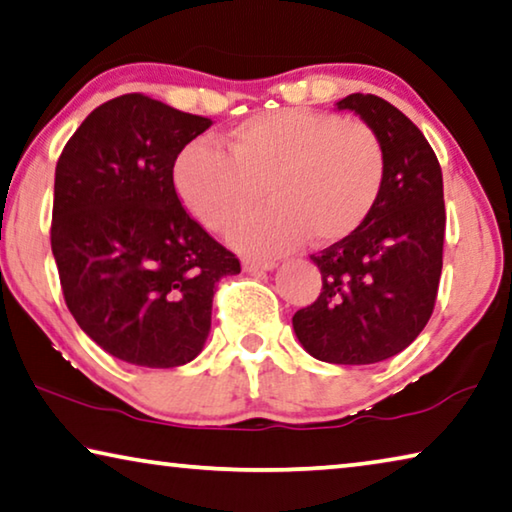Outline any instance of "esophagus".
I'll list each match as a JSON object with an SVG mask.
<instances>
[{
	"instance_id": "1",
	"label": "esophagus",
	"mask_w": 512,
	"mask_h": 512,
	"mask_svg": "<svg viewBox=\"0 0 512 512\" xmlns=\"http://www.w3.org/2000/svg\"><path fill=\"white\" fill-rule=\"evenodd\" d=\"M243 271L248 273H255V271H273L275 269V262L273 259H257V257H246L241 262Z\"/></svg>"
}]
</instances>
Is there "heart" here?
Returning a JSON list of instances; mask_svg holds the SVG:
<instances>
[{
	"label": "heart",
	"instance_id": "obj_1",
	"mask_svg": "<svg viewBox=\"0 0 512 512\" xmlns=\"http://www.w3.org/2000/svg\"><path fill=\"white\" fill-rule=\"evenodd\" d=\"M175 189L191 216L225 230L264 196L262 212L230 227L227 239L246 253L278 255L307 234L314 243L344 241L376 207L385 152L358 120L314 109L255 113L223 136V152L196 141L175 161Z\"/></svg>",
	"mask_w": 512,
	"mask_h": 512
}]
</instances>
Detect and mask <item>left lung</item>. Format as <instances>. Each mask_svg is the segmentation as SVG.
<instances>
[{
  "mask_svg": "<svg viewBox=\"0 0 512 512\" xmlns=\"http://www.w3.org/2000/svg\"><path fill=\"white\" fill-rule=\"evenodd\" d=\"M376 132L385 180L358 232L312 255L323 289L294 314V332L312 358L373 364L401 353L431 319L442 275V170L426 136L378 95L339 100Z\"/></svg>",
  "mask_w": 512,
  "mask_h": 512,
  "instance_id": "obj_1",
  "label": "left lung"
}]
</instances>
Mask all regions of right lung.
Masks as SVG:
<instances>
[{
    "instance_id": "add662e5",
    "label": "right lung",
    "mask_w": 512,
    "mask_h": 512,
    "mask_svg": "<svg viewBox=\"0 0 512 512\" xmlns=\"http://www.w3.org/2000/svg\"><path fill=\"white\" fill-rule=\"evenodd\" d=\"M212 120L148 95L104 102L63 148L52 253L79 328L113 358L170 369L198 358L214 287L239 259L186 214L173 166Z\"/></svg>"
}]
</instances>
